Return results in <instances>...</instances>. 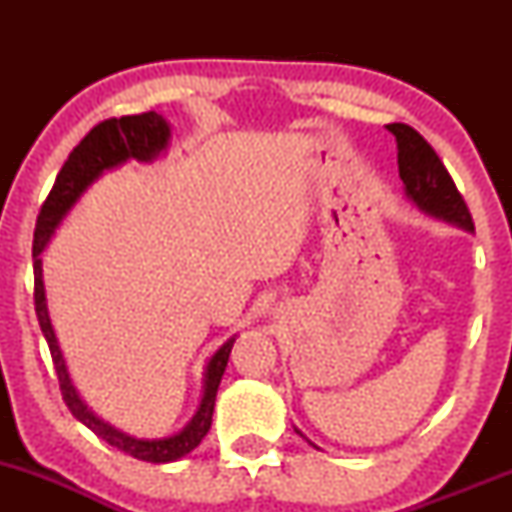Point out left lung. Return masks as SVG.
Wrapping results in <instances>:
<instances>
[{"label": "left lung", "mask_w": 512, "mask_h": 512, "mask_svg": "<svg viewBox=\"0 0 512 512\" xmlns=\"http://www.w3.org/2000/svg\"><path fill=\"white\" fill-rule=\"evenodd\" d=\"M387 132L395 134L399 178H402L411 202L438 219L474 231L467 202L457 190L455 180L450 178L448 168L438 158L436 149L414 127L404 125V122H392L387 125Z\"/></svg>", "instance_id": "obj_1"}]
</instances>
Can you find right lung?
Segmentation results:
<instances>
[{"mask_svg": "<svg viewBox=\"0 0 512 512\" xmlns=\"http://www.w3.org/2000/svg\"><path fill=\"white\" fill-rule=\"evenodd\" d=\"M170 137L168 122L161 115H156L154 110L142 115H125V117H110V120L98 122L91 132L74 146V151L69 154L67 161L60 173H57L55 185H52L48 199L40 207L38 221H35V233H33V274H35V289H33V301H35V315H38L40 330L45 334V342L50 346L52 363H55L57 380H60V392L64 404L69 411L81 421V424L91 428L98 438H103L105 443L113 445V448L127 452V455L137 457L144 462H175L180 457H185L187 452H192L202 443V438L207 436L211 428V416H214V402H216V390H219L221 375L226 370L228 356H231V346L236 339H228L226 344L211 356L207 375H204V397L199 404L195 419L190 421L178 436L161 438V440H137L132 436H125L117 428L108 426L105 421L98 419L91 409L81 402V397L76 395L72 380H69L67 366H64V358L60 346H57V337L52 332L48 305H45V286H43V267H40V252L52 233H55L57 223L64 219L72 204L81 197V192L91 185L103 170L120 166L127 158H137V161H151L166 149Z\"/></svg>", "mask_w": 512, "mask_h": 512, "instance_id": "add662e5", "label": "right lung"}]
</instances>
